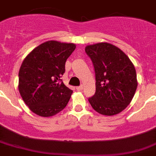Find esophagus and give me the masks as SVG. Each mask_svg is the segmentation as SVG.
Returning <instances> with one entry per match:
<instances>
[{
  "instance_id": "esophagus-1",
  "label": "esophagus",
  "mask_w": 156,
  "mask_h": 156,
  "mask_svg": "<svg viewBox=\"0 0 156 156\" xmlns=\"http://www.w3.org/2000/svg\"><path fill=\"white\" fill-rule=\"evenodd\" d=\"M83 89H84L83 86H78V87H77V89H78V91H81V90H82Z\"/></svg>"
}]
</instances>
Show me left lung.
<instances>
[{
    "label": "left lung",
    "mask_w": 156,
    "mask_h": 156,
    "mask_svg": "<svg viewBox=\"0 0 156 156\" xmlns=\"http://www.w3.org/2000/svg\"><path fill=\"white\" fill-rule=\"evenodd\" d=\"M85 50L96 74V93L89 102L104 115L120 113L130 104L137 87L134 65L125 52L110 43L89 44Z\"/></svg>",
    "instance_id": "left-lung-1"
}]
</instances>
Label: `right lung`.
Returning a JSON list of instances; mask_svg holds the SVG:
<instances>
[{
    "label": "right lung",
    "instance_id": "add662e5",
    "mask_svg": "<svg viewBox=\"0 0 156 156\" xmlns=\"http://www.w3.org/2000/svg\"><path fill=\"white\" fill-rule=\"evenodd\" d=\"M76 48L73 43L48 41L26 56L19 71V91L30 110L41 117L61 112L73 91L62 77L65 63Z\"/></svg>",
    "mask_w": 156,
    "mask_h": 156
}]
</instances>
